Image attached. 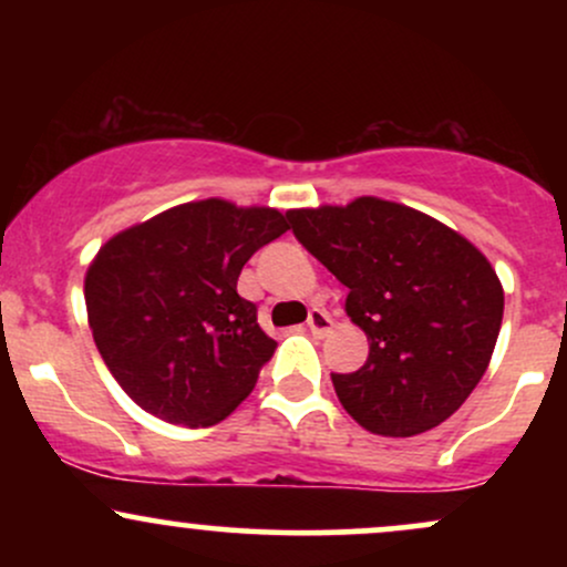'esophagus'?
<instances>
[{
    "mask_svg": "<svg viewBox=\"0 0 567 567\" xmlns=\"http://www.w3.org/2000/svg\"><path fill=\"white\" fill-rule=\"evenodd\" d=\"M306 324H309V330L315 336H328L330 330H333V320H330V315L324 309H315L309 315V320H306Z\"/></svg>",
    "mask_w": 567,
    "mask_h": 567,
    "instance_id": "1",
    "label": "esophagus"
}]
</instances>
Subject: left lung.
Here are the masks:
<instances>
[{"label": "left lung", "mask_w": 567, "mask_h": 567, "mask_svg": "<svg viewBox=\"0 0 567 567\" xmlns=\"http://www.w3.org/2000/svg\"><path fill=\"white\" fill-rule=\"evenodd\" d=\"M288 220L347 285V315L368 336L365 365L330 375L343 410L381 437L451 419L496 349L504 288L491 261L426 213L379 197L288 210Z\"/></svg>", "instance_id": "left-lung-1"}]
</instances>
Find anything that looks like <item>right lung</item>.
<instances>
[{"mask_svg":"<svg viewBox=\"0 0 567 567\" xmlns=\"http://www.w3.org/2000/svg\"><path fill=\"white\" fill-rule=\"evenodd\" d=\"M275 207L199 199L130 226L84 277L95 347L125 394L178 426L224 421L256 386L277 341L237 292L258 247L288 231Z\"/></svg>","mask_w":567,"mask_h":567,"instance_id":"obj_1","label":"right lung"}]
</instances>
